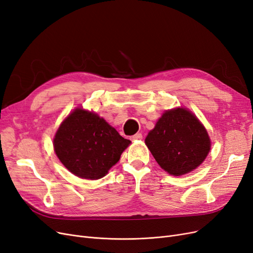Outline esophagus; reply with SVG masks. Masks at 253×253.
I'll return each instance as SVG.
<instances>
[{"instance_id":"obj_1","label":"esophagus","mask_w":253,"mask_h":253,"mask_svg":"<svg viewBox=\"0 0 253 253\" xmlns=\"http://www.w3.org/2000/svg\"><path fill=\"white\" fill-rule=\"evenodd\" d=\"M142 138H143L142 133H136V134H134V135L131 136L132 141H138V139H142Z\"/></svg>"}]
</instances>
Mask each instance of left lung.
I'll return each mask as SVG.
<instances>
[{
  "mask_svg": "<svg viewBox=\"0 0 253 253\" xmlns=\"http://www.w3.org/2000/svg\"><path fill=\"white\" fill-rule=\"evenodd\" d=\"M145 143L157 164L174 176L196 169L211 149L207 130L184 108L166 111L148 133Z\"/></svg>",
  "mask_w": 253,
  "mask_h": 253,
  "instance_id": "8db88e82",
  "label": "left lung"
}]
</instances>
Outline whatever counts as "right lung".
<instances>
[{"label": "right lung", "instance_id": "obj_1", "mask_svg": "<svg viewBox=\"0 0 253 253\" xmlns=\"http://www.w3.org/2000/svg\"><path fill=\"white\" fill-rule=\"evenodd\" d=\"M130 143L104 119L77 108L58 128L54 149L73 174L85 179H99L119 162Z\"/></svg>", "mask_w": 253, "mask_h": 253}]
</instances>
